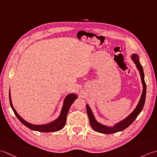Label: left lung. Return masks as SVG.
<instances>
[{
    "label": "left lung",
    "instance_id": "1",
    "mask_svg": "<svg viewBox=\"0 0 157 157\" xmlns=\"http://www.w3.org/2000/svg\"><path fill=\"white\" fill-rule=\"evenodd\" d=\"M132 59L133 60V62H135V63L136 64L137 68L138 69V70L140 71V76H141L142 82L143 85L142 95L141 96V98H140L139 104H137L136 109L133 110V113L131 114L129 117H127L126 119H124L123 121H121L120 123L117 124L116 125L113 127H105L98 123L96 120L95 119L94 116L92 113L90 108H89L88 105H87V112L88 117L89 119V123H90L92 129L95 131H96L97 132L105 133V134H110V133L121 132V131L125 129L126 128L129 127L130 124H132L134 121H135V119L137 117V116H138L139 114L141 113V111L143 109L144 105V103H145L146 94V85L144 81V74L142 66L139 61L138 56H137V54H133L132 56Z\"/></svg>",
    "mask_w": 157,
    "mask_h": 157
}]
</instances>
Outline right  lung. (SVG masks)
Masks as SVG:
<instances>
[{"label":"right lung","mask_w":157,"mask_h":157,"mask_svg":"<svg viewBox=\"0 0 157 157\" xmlns=\"http://www.w3.org/2000/svg\"><path fill=\"white\" fill-rule=\"evenodd\" d=\"M76 98H77V96H76L75 94H69L68 95H67V97L64 100V103H63L62 112H61V114L58 119L49 124H43V125H36V124H33L26 122V121H24L21 117H20V115L17 113V112L15 111L12 105L10 91H9V101H10V105L12 110L14 112L15 116L17 117V118L20 120V122L22 124H24L25 127H27L28 128H29V129L32 130L37 131V132H54L62 129V128L64 127L66 124L67 114H68L70 108L73 102L75 101V100H76Z\"/></svg>","instance_id":"right-lung-1"}]
</instances>
